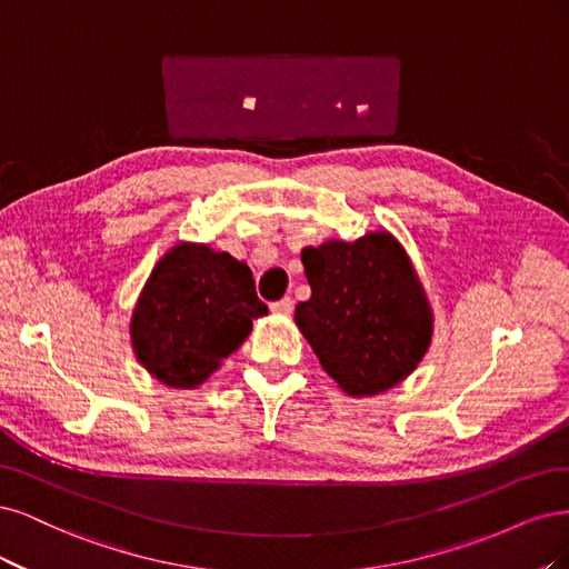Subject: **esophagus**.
Returning a JSON list of instances; mask_svg holds the SVG:
<instances>
[{"instance_id":"obj_1","label":"esophagus","mask_w":569,"mask_h":569,"mask_svg":"<svg viewBox=\"0 0 569 569\" xmlns=\"http://www.w3.org/2000/svg\"><path fill=\"white\" fill-rule=\"evenodd\" d=\"M269 307H271L273 315H279V317H288L290 311H292V300H290V298H281L279 302H271Z\"/></svg>"}]
</instances>
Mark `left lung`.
Segmentation results:
<instances>
[{
    "label": "left lung",
    "instance_id": "left-lung-1",
    "mask_svg": "<svg viewBox=\"0 0 569 569\" xmlns=\"http://www.w3.org/2000/svg\"><path fill=\"white\" fill-rule=\"evenodd\" d=\"M311 298L296 323L347 395L385 392L423 359L432 315L405 250L388 233L302 250Z\"/></svg>",
    "mask_w": 569,
    "mask_h": 569
}]
</instances>
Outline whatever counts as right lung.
<instances>
[{
    "label": "right lung",
    "instance_id": "right-lung-1",
    "mask_svg": "<svg viewBox=\"0 0 569 569\" xmlns=\"http://www.w3.org/2000/svg\"><path fill=\"white\" fill-rule=\"evenodd\" d=\"M267 315L252 271L229 252L174 246L151 271L132 317V347L170 388H196Z\"/></svg>",
    "mask_w": 569,
    "mask_h": 569
}]
</instances>
